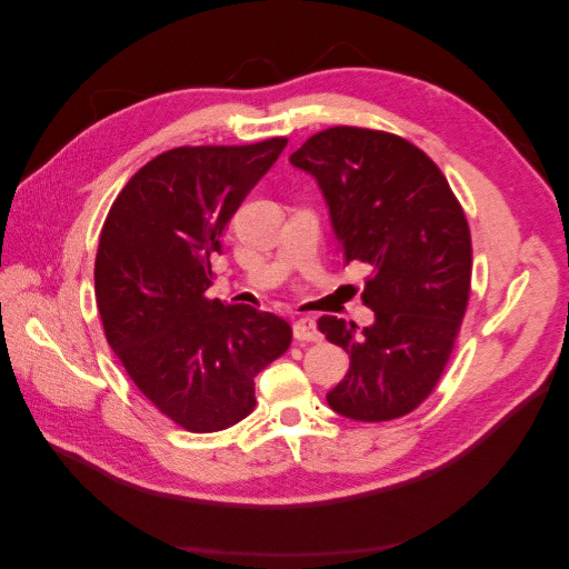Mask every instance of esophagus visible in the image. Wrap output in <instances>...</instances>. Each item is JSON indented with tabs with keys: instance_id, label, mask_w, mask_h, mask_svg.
Segmentation results:
<instances>
[{
	"instance_id": "obj_1",
	"label": "esophagus",
	"mask_w": 569,
	"mask_h": 569,
	"mask_svg": "<svg viewBox=\"0 0 569 569\" xmlns=\"http://www.w3.org/2000/svg\"><path fill=\"white\" fill-rule=\"evenodd\" d=\"M295 339H299V341H318L322 335L318 332V325H316V320L313 318H308V316H301V318H297L295 320Z\"/></svg>"
}]
</instances>
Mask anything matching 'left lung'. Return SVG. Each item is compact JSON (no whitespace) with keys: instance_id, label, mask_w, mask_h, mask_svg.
Segmentation results:
<instances>
[{"instance_id":"8db88e82","label":"left lung","mask_w":569,"mask_h":569,"mask_svg":"<svg viewBox=\"0 0 569 569\" xmlns=\"http://www.w3.org/2000/svg\"><path fill=\"white\" fill-rule=\"evenodd\" d=\"M289 163L318 182L347 263L368 268L360 299L375 320H318L351 360L327 403L360 422L401 418L453 351L472 278L468 220L437 163L389 132L322 130Z\"/></svg>"}]
</instances>
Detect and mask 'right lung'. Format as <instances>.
Masks as SVG:
<instances>
[{
    "instance_id": "right-lung-1",
    "label": "right lung",
    "mask_w": 569,
    "mask_h": 569,
    "mask_svg": "<svg viewBox=\"0 0 569 569\" xmlns=\"http://www.w3.org/2000/svg\"><path fill=\"white\" fill-rule=\"evenodd\" d=\"M287 147H178L113 201L94 261L97 308L130 380L189 432H218L256 406L253 377L291 343L280 316L206 299L230 218Z\"/></svg>"
}]
</instances>
